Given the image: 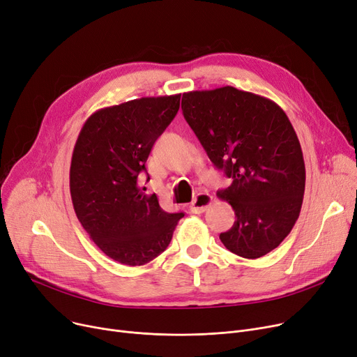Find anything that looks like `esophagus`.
<instances>
[{"label": "esophagus", "mask_w": 357, "mask_h": 357, "mask_svg": "<svg viewBox=\"0 0 357 357\" xmlns=\"http://www.w3.org/2000/svg\"><path fill=\"white\" fill-rule=\"evenodd\" d=\"M213 204V197L210 194H205V192H201L195 197V199L192 201L191 204V211L194 214H201L204 213L205 210H207L210 205Z\"/></svg>", "instance_id": "esophagus-1"}]
</instances>
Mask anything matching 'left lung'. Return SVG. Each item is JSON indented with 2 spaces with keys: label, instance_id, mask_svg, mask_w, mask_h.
<instances>
[{
  "label": "left lung",
  "instance_id": "1",
  "mask_svg": "<svg viewBox=\"0 0 357 357\" xmlns=\"http://www.w3.org/2000/svg\"><path fill=\"white\" fill-rule=\"evenodd\" d=\"M182 111L210 160L233 179L217 192L236 214L222 245L246 259L272 252L291 233L305 191L301 144L285 111L234 86L185 92Z\"/></svg>",
  "mask_w": 357,
  "mask_h": 357
}]
</instances>
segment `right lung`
Segmentation results:
<instances>
[{
	"label": "right lung",
	"instance_id": "add662e5",
	"mask_svg": "<svg viewBox=\"0 0 357 357\" xmlns=\"http://www.w3.org/2000/svg\"><path fill=\"white\" fill-rule=\"evenodd\" d=\"M181 93L101 108L73 147L69 188L75 214L112 260L142 266L166 250L183 213H166L140 186L146 160L179 109ZM147 175V181H149Z\"/></svg>",
	"mask_w": 357,
	"mask_h": 357
}]
</instances>
